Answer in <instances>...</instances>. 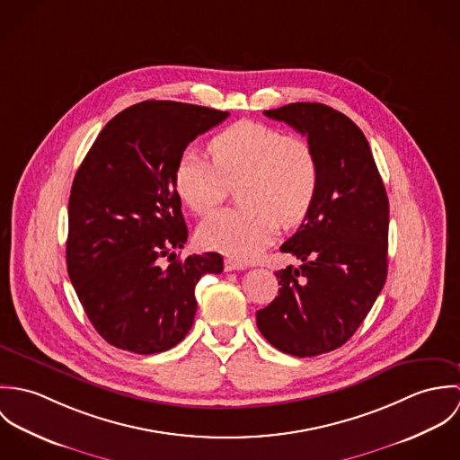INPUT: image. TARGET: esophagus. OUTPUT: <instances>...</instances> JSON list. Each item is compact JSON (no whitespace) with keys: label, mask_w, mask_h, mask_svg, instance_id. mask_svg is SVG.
Wrapping results in <instances>:
<instances>
[{"label":"esophagus","mask_w":460,"mask_h":460,"mask_svg":"<svg viewBox=\"0 0 460 460\" xmlns=\"http://www.w3.org/2000/svg\"><path fill=\"white\" fill-rule=\"evenodd\" d=\"M248 265L243 262H237L234 259H226L225 261V270H244Z\"/></svg>","instance_id":"obj_1"}]
</instances>
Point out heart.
Returning a JSON list of instances; mask_svg holds the SVG:
<instances>
[{"instance_id": "1", "label": "heart", "mask_w": 460, "mask_h": 460, "mask_svg": "<svg viewBox=\"0 0 460 460\" xmlns=\"http://www.w3.org/2000/svg\"><path fill=\"white\" fill-rule=\"evenodd\" d=\"M212 164L186 152L175 166L179 198L198 216L212 214L237 186V208L208 217L198 232L201 244L235 261H252L274 239L279 223L299 225L319 190V159L301 136L241 120L208 143Z\"/></svg>"}]
</instances>
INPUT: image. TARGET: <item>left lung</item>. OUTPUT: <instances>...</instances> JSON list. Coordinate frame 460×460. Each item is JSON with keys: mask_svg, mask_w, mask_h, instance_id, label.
Masks as SVG:
<instances>
[{"mask_svg": "<svg viewBox=\"0 0 460 460\" xmlns=\"http://www.w3.org/2000/svg\"><path fill=\"white\" fill-rule=\"evenodd\" d=\"M263 115L308 137L321 177L310 212L279 248L303 263L274 272L281 288L257 326L285 354L319 356L356 332L385 287L388 195L365 134L343 113L294 102Z\"/></svg>", "mask_w": 460, "mask_h": 460, "instance_id": "obj_1", "label": "left lung"}]
</instances>
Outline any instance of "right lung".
Listing matches in <instances>:
<instances>
[{
  "label": "right lung",
  "instance_id": "1",
  "mask_svg": "<svg viewBox=\"0 0 460 460\" xmlns=\"http://www.w3.org/2000/svg\"><path fill=\"white\" fill-rule=\"evenodd\" d=\"M228 115L145 101L111 119L83 159L68 198L66 270L110 345L134 354L175 347L193 326L198 279L223 270L219 253L177 259L188 226L173 172L198 134Z\"/></svg>",
  "mask_w": 460,
  "mask_h": 460
}]
</instances>
